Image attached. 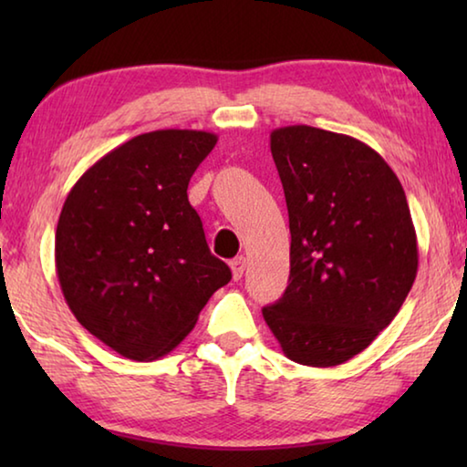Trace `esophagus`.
I'll use <instances>...</instances> for the list:
<instances>
[{
	"label": "esophagus",
	"instance_id": "esophagus-1",
	"mask_svg": "<svg viewBox=\"0 0 467 467\" xmlns=\"http://www.w3.org/2000/svg\"><path fill=\"white\" fill-rule=\"evenodd\" d=\"M231 270H233V278L234 280H241L243 278V272H244V257H234L231 262Z\"/></svg>",
	"mask_w": 467,
	"mask_h": 467
}]
</instances>
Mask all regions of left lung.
I'll return each instance as SVG.
<instances>
[{
  "instance_id": "left-lung-1",
  "label": "left lung",
  "mask_w": 467,
  "mask_h": 467,
  "mask_svg": "<svg viewBox=\"0 0 467 467\" xmlns=\"http://www.w3.org/2000/svg\"><path fill=\"white\" fill-rule=\"evenodd\" d=\"M270 148L292 241L288 288L264 319L290 360L342 365L389 326L416 280L404 187L381 154L344 133L288 125Z\"/></svg>"
}]
</instances>
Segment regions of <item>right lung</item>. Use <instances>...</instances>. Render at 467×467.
Masks as SVG:
<instances>
[{
    "label": "right lung",
    "instance_id": "add662e5",
    "mask_svg": "<svg viewBox=\"0 0 467 467\" xmlns=\"http://www.w3.org/2000/svg\"><path fill=\"white\" fill-rule=\"evenodd\" d=\"M216 141L197 130L141 133L94 162L63 203L55 233L63 298L84 329L125 358L169 354L233 278L187 197Z\"/></svg>",
    "mask_w": 467,
    "mask_h": 467
}]
</instances>
